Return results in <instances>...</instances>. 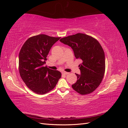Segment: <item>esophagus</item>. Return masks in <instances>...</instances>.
Returning a JSON list of instances; mask_svg holds the SVG:
<instances>
[{
  "mask_svg": "<svg viewBox=\"0 0 128 128\" xmlns=\"http://www.w3.org/2000/svg\"><path fill=\"white\" fill-rule=\"evenodd\" d=\"M62 74L63 75H67L69 74V72H62Z\"/></svg>",
  "mask_w": 128,
  "mask_h": 128,
  "instance_id": "esophagus-1",
  "label": "esophagus"
}]
</instances>
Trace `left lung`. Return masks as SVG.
<instances>
[{
    "mask_svg": "<svg viewBox=\"0 0 128 128\" xmlns=\"http://www.w3.org/2000/svg\"><path fill=\"white\" fill-rule=\"evenodd\" d=\"M73 50L76 59L83 62L79 65L80 75L76 74V82L72 88L78 94H91L101 83L105 72V58L99 42L86 34L78 33L64 37L60 40Z\"/></svg>",
    "mask_w": 128,
    "mask_h": 128,
    "instance_id": "left-lung-1",
    "label": "left lung"
}]
</instances>
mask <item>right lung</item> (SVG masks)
<instances>
[{
	"mask_svg": "<svg viewBox=\"0 0 128 128\" xmlns=\"http://www.w3.org/2000/svg\"><path fill=\"white\" fill-rule=\"evenodd\" d=\"M60 38L44 34L31 37L19 53L18 69L21 78L36 94H44L51 91L61 78L60 72L45 66L49 51Z\"/></svg>",
	"mask_w": 128,
	"mask_h": 128,
	"instance_id": "1",
	"label": "right lung"
}]
</instances>
